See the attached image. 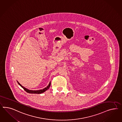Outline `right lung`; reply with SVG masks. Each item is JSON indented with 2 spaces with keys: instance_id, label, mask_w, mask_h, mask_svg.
Instances as JSON below:
<instances>
[{
  "instance_id": "1",
  "label": "right lung",
  "mask_w": 122,
  "mask_h": 122,
  "mask_svg": "<svg viewBox=\"0 0 122 122\" xmlns=\"http://www.w3.org/2000/svg\"><path fill=\"white\" fill-rule=\"evenodd\" d=\"M17 83H18V84L19 85H20V86L22 87V88L24 89L26 91V92L30 93L40 94V93H43V92H45L48 89H49V88H50V86H51V81H50V83H49V84L48 85V86H47L44 89H41V90H30V89H27V88H25V87L23 86L18 81H17Z\"/></svg>"
}]
</instances>
